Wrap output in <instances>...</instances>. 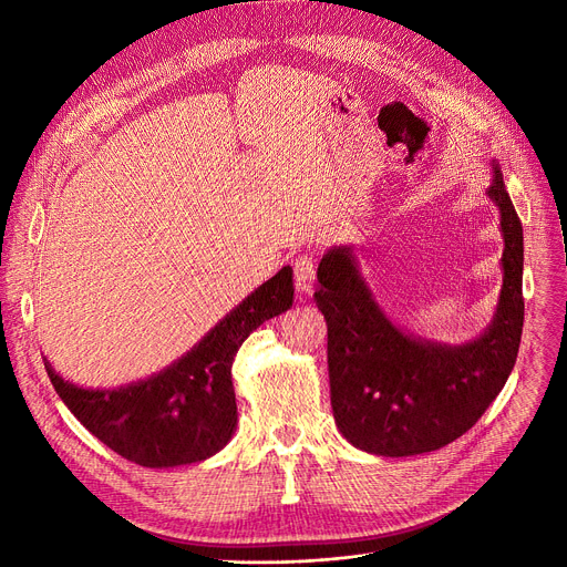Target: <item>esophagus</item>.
Segmentation results:
<instances>
[{"label":"esophagus","mask_w":567,"mask_h":567,"mask_svg":"<svg viewBox=\"0 0 567 567\" xmlns=\"http://www.w3.org/2000/svg\"><path fill=\"white\" fill-rule=\"evenodd\" d=\"M293 285L301 293H310L315 285V264L310 255H301L293 261Z\"/></svg>","instance_id":"obj_1"}]
</instances>
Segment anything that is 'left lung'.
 Wrapping results in <instances>:
<instances>
[{
	"mask_svg": "<svg viewBox=\"0 0 567 567\" xmlns=\"http://www.w3.org/2000/svg\"><path fill=\"white\" fill-rule=\"evenodd\" d=\"M487 197L498 206L503 287L487 329L464 344L411 336L377 303L353 246L319 261L317 308L329 326L331 406L342 436L372 455L409 457L468 432L508 381L524 326V234L492 163Z\"/></svg>",
	"mask_w": 567,
	"mask_h": 567,
	"instance_id": "obj_1",
	"label": "left lung"
}]
</instances>
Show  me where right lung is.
Listing matches in <instances>:
<instances>
[{"label": "right lung", "mask_w": 567, "mask_h": 567, "mask_svg": "<svg viewBox=\"0 0 567 567\" xmlns=\"http://www.w3.org/2000/svg\"><path fill=\"white\" fill-rule=\"evenodd\" d=\"M291 266H282L158 374L118 389H82L43 359L48 377L75 419L116 455L148 468L204 462L236 430L234 355L257 326L291 308Z\"/></svg>", "instance_id": "1"}]
</instances>
